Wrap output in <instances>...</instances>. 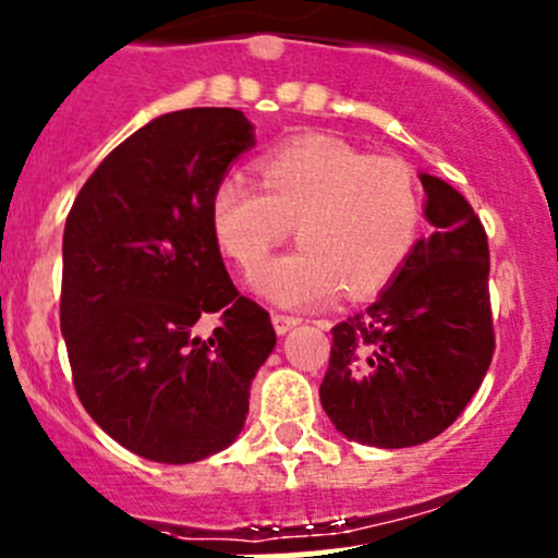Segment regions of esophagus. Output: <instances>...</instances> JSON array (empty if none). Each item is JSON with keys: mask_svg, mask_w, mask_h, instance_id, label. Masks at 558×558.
<instances>
[{"mask_svg": "<svg viewBox=\"0 0 558 558\" xmlns=\"http://www.w3.org/2000/svg\"><path fill=\"white\" fill-rule=\"evenodd\" d=\"M300 324V318L296 315H286V313H272V326L278 335H286V331H291L294 326Z\"/></svg>", "mask_w": 558, "mask_h": 558, "instance_id": "obj_1", "label": "esophagus"}]
</instances>
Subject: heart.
<instances>
[{
  "instance_id": "heart-1",
  "label": "heart",
  "mask_w": 558,
  "mask_h": 558,
  "mask_svg": "<svg viewBox=\"0 0 558 558\" xmlns=\"http://www.w3.org/2000/svg\"><path fill=\"white\" fill-rule=\"evenodd\" d=\"M258 185L223 174L210 194L218 245L256 272L296 227V247L256 275V289L283 307H315L345 286L380 291L402 269L424 218L418 180L397 156H367L331 137H296L256 161Z\"/></svg>"
}]
</instances>
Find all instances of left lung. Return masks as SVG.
Returning <instances> with one entry per match:
<instances>
[{
  "label": "left lung",
  "mask_w": 558,
  "mask_h": 558,
  "mask_svg": "<svg viewBox=\"0 0 558 558\" xmlns=\"http://www.w3.org/2000/svg\"><path fill=\"white\" fill-rule=\"evenodd\" d=\"M421 183L432 234L367 311L331 329L320 404L362 446L410 448L446 432L494 356L486 229L446 180Z\"/></svg>",
  "instance_id": "8db88e82"
}]
</instances>
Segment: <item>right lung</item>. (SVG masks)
Segmentation results:
<instances>
[{"label":"right lung","mask_w":558,"mask_h":558,"mask_svg":"<svg viewBox=\"0 0 558 558\" xmlns=\"http://www.w3.org/2000/svg\"><path fill=\"white\" fill-rule=\"evenodd\" d=\"M253 148L234 107L154 118L77 194L64 227L61 335L86 413L143 459L191 464L245 426L275 348L269 313L240 296L210 223L213 185ZM221 312L210 338L195 335Z\"/></svg>","instance_id":"obj_1"}]
</instances>
